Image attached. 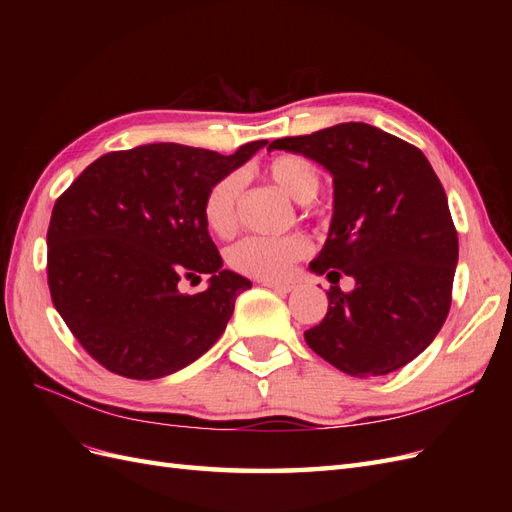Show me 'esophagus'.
Segmentation results:
<instances>
[{"mask_svg":"<svg viewBox=\"0 0 512 512\" xmlns=\"http://www.w3.org/2000/svg\"><path fill=\"white\" fill-rule=\"evenodd\" d=\"M262 286H267V288H271V290H275V292H280V294H286V292L294 290V284H290V282H269V280H262Z\"/></svg>","mask_w":512,"mask_h":512,"instance_id":"obj_1","label":"esophagus"}]
</instances>
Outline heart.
Masks as SVG:
<instances>
[{
  "label": "heart",
  "mask_w": 512,
  "mask_h": 512,
  "mask_svg": "<svg viewBox=\"0 0 512 512\" xmlns=\"http://www.w3.org/2000/svg\"><path fill=\"white\" fill-rule=\"evenodd\" d=\"M265 175L286 196L305 205L320 188V168L297 153H282L265 164ZM243 192V177L230 173L215 181L203 203V218L211 232L228 237L237 226V209ZM309 254V241L301 235L290 237H247L228 250L232 269L260 280H284L297 260Z\"/></svg>",
  "instance_id": "b5f03b06"
}]
</instances>
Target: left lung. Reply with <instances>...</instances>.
<instances>
[{
    "instance_id": "obj_1",
    "label": "left lung",
    "mask_w": 512,
    "mask_h": 512,
    "mask_svg": "<svg viewBox=\"0 0 512 512\" xmlns=\"http://www.w3.org/2000/svg\"><path fill=\"white\" fill-rule=\"evenodd\" d=\"M333 177L329 237L309 271L327 275L329 312L305 342L354 378L384 376L416 359L451 309L459 258L446 192L421 149L350 121L277 138ZM355 277L342 293L338 275Z\"/></svg>"
}]
</instances>
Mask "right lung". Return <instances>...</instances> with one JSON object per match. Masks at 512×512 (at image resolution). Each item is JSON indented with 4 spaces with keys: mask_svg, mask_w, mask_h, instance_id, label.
<instances>
[{
    "mask_svg": "<svg viewBox=\"0 0 512 512\" xmlns=\"http://www.w3.org/2000/svg\"><path fill=\"white\" fill-rule=\"evenodd\" d=\"M267 141L218 151L153 143L89 164L53 207L49 288L79 344L113 374L156 380L200 359L224 333L247 277L222 269L203 203L211 185ZM210 277L181 295V276Z\"/></svg>",
    "mask_w": 512,
    "mask_h": 512,
    "instance_id": "1",
    "label": "right lung"
}]
</instances>
